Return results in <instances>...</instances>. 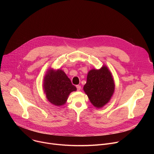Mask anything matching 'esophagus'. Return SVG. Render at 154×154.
<instances>
[{
	"mask_svg": "<svg viewBox=\"0 0 154 154\" xmlns=\"http://www.w3.org/2000/svg\"><path fill=\"white\" fill-rule=\"evenodd\" d=\"M76 87H77V91H80V90H81V86H80V85H77Z\"/></svg>",
	"mask_w": 154,
	"mask_h": 154,
	"instance_id": "esophagus-1",
	"label": "esophagus"
}]
</instances>
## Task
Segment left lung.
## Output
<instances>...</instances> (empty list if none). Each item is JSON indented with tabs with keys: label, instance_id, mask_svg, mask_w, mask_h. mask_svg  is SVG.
I'll return each mask as SVG.
<instances>
[{
	"label": "left lung",
	"instance_id": "1",
	"mask_svg": "<svg viewBox=\"0 0 154 154\" xmlns=\"http://www.w3.org/2000/svg\"><path fill=\"white\" fill-rule=\"evenodd\" d=\"M115 90L113 75L105 65L99 69H92L87 75L83 91L93 105L100 108L108 103Z\"/></svg>",
	"mask_w": 154,
	"mask_h": 154
}]
</instances>
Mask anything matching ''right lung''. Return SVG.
I'll list each match as a JSON object with an SVG mask.
<instances>
[{
	"mask_svg": "<svg viewBox=\"0 0 154 154\" xmlns=\"http://www.w3.org/2000/svg\"><path fill=\"white\" fill-rule=\"evenodd\" d=\"M42 88L48 100L55 106H61L67 102L69 95L77 88L60 69L49 68L43 80Z\"/></svg>",
	"mask_w": 154,
	"mask_h": 154,
	"instance_id": "add662e5",
	"label": "right lung"
}]
</instances>
